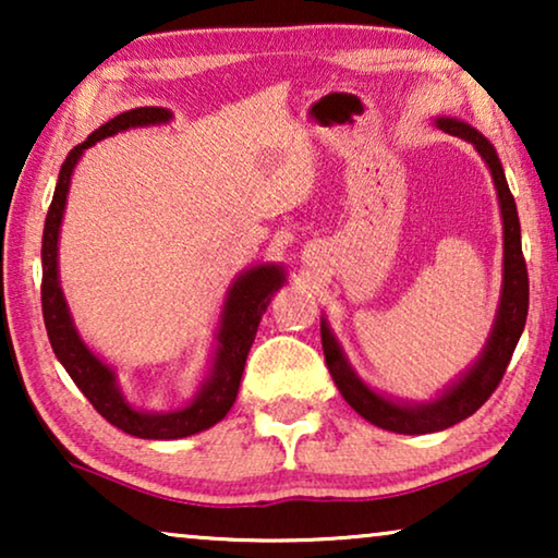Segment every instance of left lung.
Masks as SVG:
<instances>
[{
	"mask_svg": "<svg viewBox=\"0 0 558 558\" xmlns=\"http://www.w3.org/2000/svg\"><path fill=\"white\" fill-rule=\"evenodd\" d=\"M437 126L445 132L460 136L477 149V155L490 167L495 190H498V205L502 216V289L498 315H495L493 332L487 338V345L475 361V365L454 380L452 386L445 388L441 396L426 403H403L380 396L378 391L357 378V373L350 368L340 342L323 319L319 332H323V350L325 363L330 368L335 386L340 388L342 399L361 414L365 422L380 426L386 432L396 434H432L454 426L462 418L475 414L483 403L490 399L495 388L502 380L513 350L521 340L525 327V315H529V271H525V258L521 248V220H518L515 201L510 195L506 172L498 159V151L490 142L485 140L477 129L457 119H437Z\"/></svg>",
	"mask_w": 558,
	"mask_h": 558,
	"instance_id": "left-lung-1",
	"label": "left lung"
}]
</instances>
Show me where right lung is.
Here are the masks:
<instances>
[{
	"instance_id": "right-lung-1",
	"label": "right lung",
	"mask_w": 558,
	"mask_h": 558,
	"mask_svg": "<svg viewBox=\"0 0 558 558\" xmlns=\"http://www.w3.org/2000/svg\"><path fill=\"white\" fill-rule=\"evenodd\" d=\"M170 119L172 113L167 109H159V106H142V109L124 111L111 121H106L104 126H98L78 147L68 151L65 162L60 167L56 195H52L43 231V317L52 353L58 355V361L63 363V368L73 378V384L81 388L83 396L94 403V409L106 422L140 439L190 437V434L210 429L213 424H218L231 411L235 396H239L243 365H246L251 342L256 338L258 323H262V315L269 307L274 292L287 279V274L279 264H258L254 269L243 271L228 287V296L223 302V312H220V325L216 335V353L210 357L208 376H205L201 391H197L195 399L185 409L167 411V414L134 409L124 399V393H121L117 371L111 365H106L81 340L58 279L60 223H63L68 187H71L75 165H78L83 151L94 147L96 142L106 140V136H113L136 126L167 124Z\"/></svg>"
}]
</instances>
